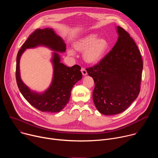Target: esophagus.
<instances>
[{"label":"esophagus","mask_w":158,"mask_h":158,"mask_svg":"<svg viewBox=\"0 0 158 158\" xmlns=\"http://www.w3.org/2000/svg\"><path fill=\"white\" fill-rule=\"evenodd\" d=\"M81 73H82V75L83 76H86L87 75V71H86V70L85 69V68H84V67H81Z\"/></svg>","instance_id":"esophagus-1"}]
</instances>
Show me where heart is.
Returning <instances> with one entry per match:
<instances>
[{
  "label": "heart",
  "instance_id": "b5f03b06",
  "mask_svg": "<svg viewBox=\"0 0 158 158\" xmlns=\"http://www.w3.org/2000/svg\"><path fill=\"white\" fill-rule=\"evenodd\" d=\"M96 33L89 34L76 40L74 43L76 51L84 52L83 59L88 64H95L99 62L106 56L110 47V43L105 38H98ZM68 54L73 56L74 52L69 49Z\"/></svg>",
  "mask_w": 158,
  "mask_h": 158
}]
</instances>
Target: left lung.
I'll return each mask as SVG.
<instances>
[{
  "label": "left lung",
  "instance_id": "left-lung-1",
  "mask_svg": "<svg viewBox=\"0 0 158 158\" xmlns=\"http://www.w3.org/2000/svg\"><path fill=\"white\" fill-rule=\"evenodd\" d=\"M117 31L119 37L113 48L98 64L86 69L94 81V103L104 115L123 112L140 92L141 55L127 32L119 26Z\"/></svg>",
  "mask_w": 158,
  "mask_h": 158
}]
</instances>
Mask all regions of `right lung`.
<instances>
[{
  "label": "right lung",
  "mask_w": 158,
  "mask_h": 158,
  "mask_svg": "<svg viewBox=\"0 0 158 158\" xmlns=\"http://www.w3.org/2000/svg\"><path fill=\"white\" fill-rule=\"evenodd\" d=\"M39 46L48 47L59 52H64L66 50L63 39L53 29L45 28L34 31L22 45L17 56L15 76L17 86L22 96L37 109L42 112H58L68 103L74 85L82 77L81 67L78 65L67 67L60 62L59 54L54 52L52 59L54 75L50 87L42 94L32 91L20 79L19 62L22 53L26 49Z\"/></svg>",
  "instance_id": "1"
}]
</instances>
